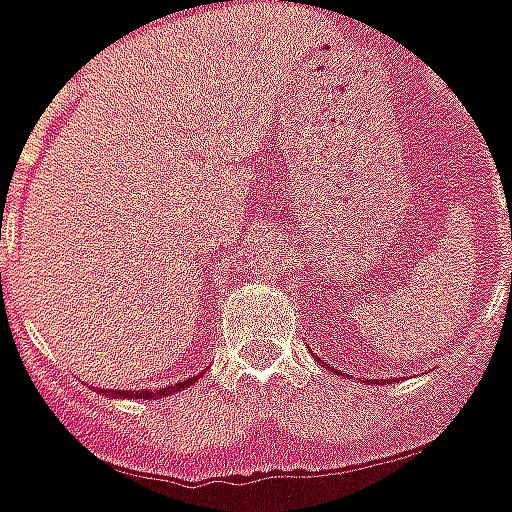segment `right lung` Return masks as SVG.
Instances as JSON below:
<instances>
[{
	"instance_id": "right-lung-1",
	"label": "right lung",
	"mask_w": 512,
	"mask_h": 512,
	"mask_svg": "<svg viewBox=\"0 0 512 512\" xmlns=\"http://www.w3.org/2000/svg\"><path fill=\"white\" fill-rule=\"evenodd\" d=\"M197 381V376L189 378V381H180L175 386H167V389H153V392H109V395L115 397H145V400H153V397H161V395H172V392H178V389H186Z\"/></svg>"
}]
</instances>
